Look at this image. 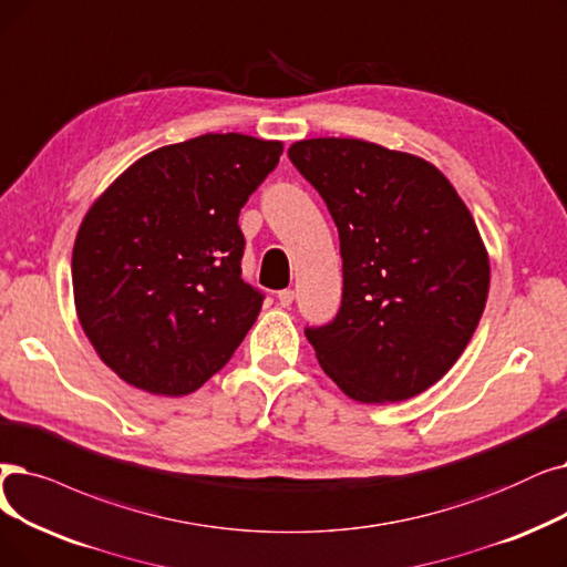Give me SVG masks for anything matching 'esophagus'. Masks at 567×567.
Returning <instances> with one entry per match:
<instances>
[{"instance_id":"esophagus-1","label":"esophagus","mask_w":567,"mask_h":567,"mask_svg":"<svg viewBox=\"0 0 567 567\" xmlns=\"http://www.w3.org/2000/svg\"><path fill=\"white\" fill-rule=\"evenodd\" d=\"M278 303H280L282 308H289V306L293 303V291H291V289L278 291Z\"/></svg>"}]
</instances>
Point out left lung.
I'll return each instance as SVG.
<instances>
[{"label":"left lung","mask_w":567,"mask_h":567,"mask_svg":"<svg viewBox=\"0 0 567 567\" xmlns=\"http://www.w3.org/2000/svg\"><path fill=\"white\" fill-rule=\"evenodd\" d=\"M289 159L340 236V310L306 329L319 365L359 403L426 391L463 354L488 297L471 210L431 162L378 143L308 138Z\"/></svg>","instance_id":"8db88e82"}]
</instances>
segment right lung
Instances as JSON below:
<instances>
[{"instance_id":"1","label":"right lung","mask_w":567,"mask_h":567,"mask_svg":"<svg viewBox=\"0 0 567 567\" xmlns=\"http://www.w3.org/2000/svg\"><path fill=\"white\" fill-rule=\"evenodd\" d=\"M280 155V141L204 134L136 159L90 206L73 301L120 380L185 396L231 359L264 301L240 278L238 215Z\"/></svg>"}]
</instances>
